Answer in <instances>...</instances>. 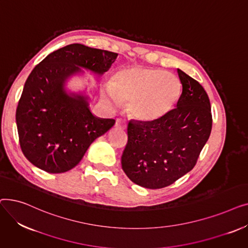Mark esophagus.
<instances>
[{"instance_id":"obj_1","label":"esophagus","mask_w":248,"mask_h":248,"mask_svg":"<svg viewBox=\"0 0 248 248\" xmlns=\"http://www.w3.org/2000/svg\"><path fill=\"white\" fill-rule=\"evenodd\" d=\"M115 127L116 128H121V129H125L126 128V124L124 121H122V120H116Z\"/></svg>"}]
</instances>
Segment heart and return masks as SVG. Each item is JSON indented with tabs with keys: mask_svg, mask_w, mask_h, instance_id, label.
Wrapping results in <instances>:
<instances>
[{
	"mask_svg": "<svg viewBox=\"0 0 248 248\" xmlns=\"http://www.w3.org/2000/svg\"><path fill=\"white\" fill-rule=\"evenodd\" d=\"M179 78L161 69L135 66L122 69L111 84L103 88L102 96L110 107L128 101L127 110L142 122L158 120L170 111L181 94Z\"/></svg>",
	"mask_w": 248,
	"mask_h": 248,
	"instance_id": "1",
	"label": "heart"
}]
</instances>
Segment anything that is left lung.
Wrapping results in <instances>:
<instances>
[{"label": "left lung", "mask_w": 248, "mask_h": 248, "mask_svg": "<svg viewBox=\"0 0 248 248\" xmlns=\"http://www.w3.org/2000/svg\"><path fill=\"white\" fill-rule=\"evenodd\" d=\"M182 93L176 108L152 122L129 121L122 167L135 184L161 189L195 167L212 128L210 100L203 86L177 69Z\"/></svg>", "instance_id": "left-lung-1"}]
</instances>
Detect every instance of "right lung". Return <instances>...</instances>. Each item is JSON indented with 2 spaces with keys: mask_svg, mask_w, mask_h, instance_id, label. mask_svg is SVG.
Here are the masks:
<instances>
[{
  "mask_svg": "<svg viewBox=\"0 0 248 248\" xmlns=\"http://www.w3.org/2000/svg\"><path fill=\"white\" fill-rule=\"evenodd\" d=\"M117 53L70 44L52 52L36 65L25 82L16 110L22 152L41 170L59 174L81 161L93 141L113 126L112 119L91 113L88 96L68 93L67 79L82 68L107 72Z\"/></svg>",
  "mask_w": 248,
  "mask_h": 248,
  "instance_id": "add662e5",
  "label": "right lung"
}]
</instances>
